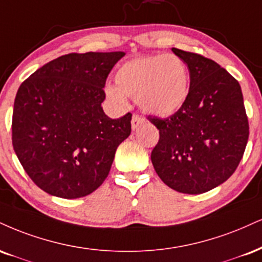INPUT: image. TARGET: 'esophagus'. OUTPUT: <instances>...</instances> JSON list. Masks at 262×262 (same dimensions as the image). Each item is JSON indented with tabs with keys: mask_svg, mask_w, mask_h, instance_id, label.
<instances>
[{
	"mask_svg": "<svg viewBox=\"0 0 262 262\" xmlns=\"http://www.w3.org/2000/svg\"><path fill=\"white\" fill-rule=\"evenodd\" d=\"M145 119L143 117H140V116L138 115H133V117H132V129L135 130V129H138L140 127L141 124H144Z\"/></svg>",
	"mask_w": 262,
	"mask_h": 262,
	"instance_id": "obj_1",
	"label": "esophagus"
}]
</instances>
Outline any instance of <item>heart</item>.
<instances>
[{
    "instance_id": "heart-1",
    "label": "heart",
    "mask_w": 262,
    "mask_h": 262,
    "mask_svg": "<svg viewBox=\"0 0 262 262\" xmlns=\"http://www.w3.org/2000/svg\"><path fill=\"white\" fill-rule=\"evenodd\" d=\"M116 85H106L105 95L118 107L137 100L150 115L169 116L182 108L189 94V71L176 55H154L123 63L115 74Z\"/></svg>"
}]
</instances>
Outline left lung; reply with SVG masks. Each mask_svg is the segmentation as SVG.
Segmentation results:
<instances>
[{"instance_id":"left-lung-1","label":"left lung","mask_w":262,"mask_h":262,"mask_svg":"<svg viewBox=\"0 0 262 262\" xmlns=\"http://www.w3.org/2000/svg\"><path fill=\"white\" fill-rule=\"evenodd\" d=\"M190 88L182 108L168 118L147 117L160 130L151 162L169 188L201 194L234 173L249 138L241 85L215 61L178 50Z\"/></svg>"}]
</instances>
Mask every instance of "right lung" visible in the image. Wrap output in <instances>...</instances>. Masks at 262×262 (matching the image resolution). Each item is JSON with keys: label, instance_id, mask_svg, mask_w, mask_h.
Instances as JSON below:
<instances>
[{"label": "right lung", "instance_id": "obj_1", "mask_svg": "<svg viewBox=\"0 0 262 262\" xmlns=\"http://www.w3.org/2000/svg\"><path fill=\"white\" fill-rule=\"evenodd\" d=\"M125 53H69L46 63L17 91L12 143L35 184L63 199L86 196L102 184L132 115H105V83Z\"/></svg>", "mask_w": 262, "mask_h": 262}]
</instances>
